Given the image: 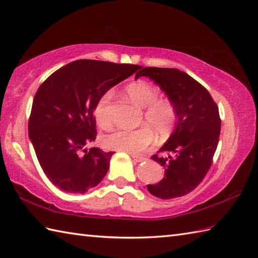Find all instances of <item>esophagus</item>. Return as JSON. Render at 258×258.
Listing matches in <instances>:
<instances>
[{
	"label": "esophagus",
	"mask_w": 258,
	"mask_h": 258,
	"mask_svg": "<svg viewBox=\"0 0 258 258\" xmlns=\"http://www.w3.org/2000/svg\"><path fill=\"white\" fill-rule=\"evenodd\" d=\"M132 158L135 161V162H144L146 161V157L144 156H140V155H135V154H132Z\"/></svg>",
	"instance_id": "1"
}]
</instances>
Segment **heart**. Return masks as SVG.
Wrapping results in <instances>:
<instances>
[{
  "label": "heart",
  "instance_id": "obj_1",
  "mask_svg": "<svg viewBox=\"0 0 258 258\" xmlns=\"http://www.w3.org/2000/svg\"><path fill=\"white\" fill-rule=\"evenodd\" d=\"M126 95L136 105L144 107L143 122L147 126L136 130L120 128L108 134L103 140V145L108 150L140 154L146 151L157 139L164 141L172 135L177 124L178 113L176 105L167 97H160V91L145 81H135L125 87ZM111 92H106L98 98L94 107V117L102 128L111 126L106 106L111 100Z\"/></svg>",
  "mask_w": 258,
  "mask_h": 258
}]
</instances>
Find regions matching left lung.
Returning <instances> with one entry per match:
<instances>
[{"instance_id":"1","label":"left lung","mask_w":258,"mask_h":258,"mask_svg":"<svg viewBox=\"0 0 258 258\" xmlns=\"http://www.w3.org/2000/svg\"><path fill=\"white\" fill-rule=\"evenodd\" d=\"M147 76L166 93L177 108L176 128L152 160L165 168L164 178L147 185L162 200L175 199L195 189L210 169L221 134L218 106L204 86L177 69L144 68L135 79ZM167 152L168 157L159 154Z\"/></svg>"}]
</instances>
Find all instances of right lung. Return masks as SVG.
Here are the masks:
<instances>
[{
    "label": "right lung",
    "mask_w": 258,
    "mask_h": 258,
    "mask_svg": "<svg viewBox=\"0 0 258 258\" xmlns=\"http://www.w3.org/2000/svg\"><path fill=\"white\" fill-rule=\"evenodd\" d=\"M139 69L134 64L78 59L55 71L38 87L29 136L52 184L82 194L105 176L115 152L85 149L97 134L94 107L104 93Z\"/></svg>",
    "instance_id": "1"
}]
</instances>
